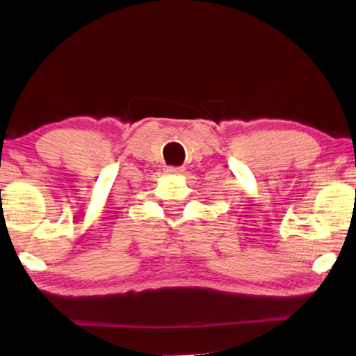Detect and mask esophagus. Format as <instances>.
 Wrapping results in <instances>:
<instances>
[{"label": "esophagus", "instance_id": "34e87169", "mask_svg": "<svg viewBox=\"0 0 356 356\" xmlns=\"http://www.w3.org/2000/svg\"><path fill=\"white\" fill-rule=\"evenodd\" d=\"M168 174H172V176H182V174L185 172L184 168H168L166 170Z\"/></svg>", "mask_w": 356, "mask_h": 356}]
</instances>
